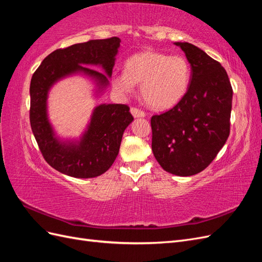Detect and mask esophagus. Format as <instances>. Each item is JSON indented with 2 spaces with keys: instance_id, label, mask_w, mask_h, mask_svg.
<instances>
[{
  "instance_id": "esophagus-1",
  "label": "esophagus",
  "mask_w": 262,
  "mask_h": 262,
  "mask_svg": "<svg viewBox=\"0 0 262 262\" xmlns=\"http://www.w3.org/2000/svg\"><path fill=\"white\" fill-rule=\"evenodd\" d=\"M130 112L134 118H144L146 116L144 112H142V110H140L138 108H134V107H132L130 109Z\"/></svg>"
}]
</instances>
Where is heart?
Instances as JSON below:
<instances>
[{
	"label": "heart",
	"mask_w": 262,
	"mask_h": 262,
	"mask_svg": "<svg viewBox=\"0 0 262 262\" xmlns=\"http://www.w3.org/2000/svg\"><path fill=\"white\" fill-rule=\"evenodd\" d=\"M190 80L191 69L185 57L145 50L126 59L124 71H115L112 85L119 95L128 96L136 90V84H141L145 104L162 112L179 104L188 92Z\"/></svg>",
	"instance_id": "1"
}]
</instances>
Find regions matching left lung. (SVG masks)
<instances>
[{"instance_id": "1", "label": "left lung", "mask_w": 262, "mask_h": 262, "mask_svg": "<svg viewBox=\"0 0 262 262\" xmlns=\"http://www.w3.org/2000/svg\"><path fill=\"white\" fill-rule=\"evenodd\" d=\"M175 45L186 54L191 80L179 104L150 119L152 150L164 170L187 177L207 168L226 143L233 90L221 63L191 43Z\"/></svg>"}]
</instances>
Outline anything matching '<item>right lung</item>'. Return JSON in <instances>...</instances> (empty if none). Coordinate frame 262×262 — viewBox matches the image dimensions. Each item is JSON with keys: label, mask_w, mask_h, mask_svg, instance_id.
I'll return each instance as SVG.
<instances>
[{"label": "right lung", "mask_w": 262, "mask_h": 262, "mask_svg": "<svg viewBox=\"0 0 262 262\" xmlns=\"http://www.w3.org/2000/svg\"><path fill=\"white\" fill-rule=\"evenodd\" d=\"M120 42L113 37L58 49L41 62L31 77V130L46 162L64 175L94 178L106 172L118 156L123 132L133 117L126 105L100 104L93 109L80 138H61L49 119V93L63 78L81 75L94 84V97L101 96L109 86ZM91 65L100 67L104 73L89 68Z\"/></svg>", "instance_id": "obj_1"}]
</instances>
